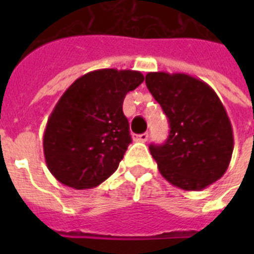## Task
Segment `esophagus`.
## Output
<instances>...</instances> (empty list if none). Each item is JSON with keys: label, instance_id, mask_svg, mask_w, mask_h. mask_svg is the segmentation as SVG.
Returning a JSON list of instances; mask_svg holds the SVG:
<instances>
[{"label": "esophagus", "instance_id": "esophagus-1", "mask_svg": "<svg viewBox=\"0 0 254 254\" xmlns=\"http://www.w3.org/2000/svg\"><path fill=\"white\" fill-rule=\"evenodd\" d=\"M147 138H149V133H142V134L137 135V141L139 142H146Z\"/></svg>", "mask_w": 254, "mask_h": 254}]
</instances>
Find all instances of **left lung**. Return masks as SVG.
I'll list each match as a JSON object with an SVG mask.
<instances>
[{"mask_svg": "<svg viewBox=\"0 0 254 254\" xmlns=\"http://www.w3.org/2000/svg\"><path fill=\"white\" fill-rule=\"evenodd\" d=\"M145 81L170 124L166 142L149 146L159 173L186 191L219 181L232 158L233 130L216 92L187 73L149 72Z\"/></svg>", "mask_w": 254, "mask_h": 254, "instance_id": "obj_1", "label": "left lung"}]
</instances>
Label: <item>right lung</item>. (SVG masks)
Here are the masks:
<instances>
[{"instance_id":"add662e5","label":"right lung","mask_w":254,"mask_h":254,"mask_svg":"<svg viewBox=\"0 0 254 254\" xmlns=\"http://www.w3.org/2000/svg\"><path fill=\"white\" fill-rule=\"evenodd\" d=\"M142 81L139 71L96 69L62 95L43 134L46 165L62 185L92 189L117 170L131 142L124 99Z\"/></svg>"}]
</instances>
